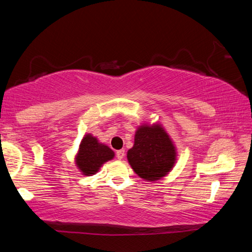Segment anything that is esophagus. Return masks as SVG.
<instances>
[{
	"mask_svg": "<svg viewBox=\"0 0 252 252\" xmlns=\"http://www.w3.org/2000/svg\"><path fill=\"white\" fill-rule=\"evenodd\" d=\"M125 155H126V151H125V149H121V150L117 151V158H118L119 160H122L123 158H125Z\"/></svg>",
	"mask_w": 252,
	"mask_h": 252,
	"instance_id": "obj_1",
	"label": "esophagus"
}]
</instances>
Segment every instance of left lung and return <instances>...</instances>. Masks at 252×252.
<instances>
[{
    "label": "left lung",
    "mask_w": 252,
    "mask_h": 252,
    "mask_svg": "<svg viewBox=\"0 0 252 252\" xmlns=\"http://www.w3.org/2000/svg\"><path fill=\"white\" fill-rule=\"evenodd\" d=\"M177 156V148L160 122L141 123L135 131L133 147L126 152L133 171L149 182H156L171 172Z\"/></svg>",
    "instance_id": "left-lung-1"
}]
</instances>
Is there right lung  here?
Returning <instances> with one entry per match:
<instances>
[{
	"label": "right lung",
	"mask_w": 252,
	"mask_h": 252,
	"mask_svg": "<svg viewBox=\"0 0 252 252\" xmlns=\"http://www.w3.org/2000/svg\"><path fill=\"white\" fill-rule=\"evenodd\" d=\"M114 158V152L110 147L100 142L96 136L91 133H87L76 152L74 162L75 167L83 176H93L99 172L100 168L105 162L112 160Z\"/></svg>",
	"instance_id": "obj_1"
}]
</instances>
